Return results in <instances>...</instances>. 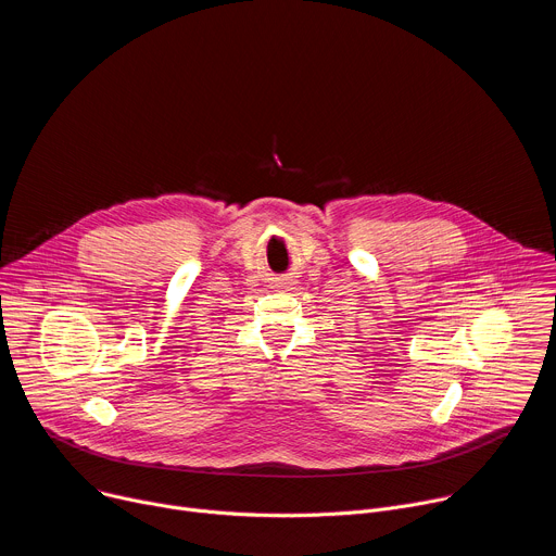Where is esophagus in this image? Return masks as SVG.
<instances>
[{"label":"esophagus","instance_id":"esophagus-1","mask_svg":"<svg viewBox=\"0 0 556 556\" xmlns=\"http://www.w3.org/2000/svg\"><path fill=\"white\" fill-rule=\"evenodd\" d=\"M292 286H294L292 279H283V281L279 283V288H283V290H292Z\"/></svg>","mask_w":556,"mask_h":556}]
</instances>
